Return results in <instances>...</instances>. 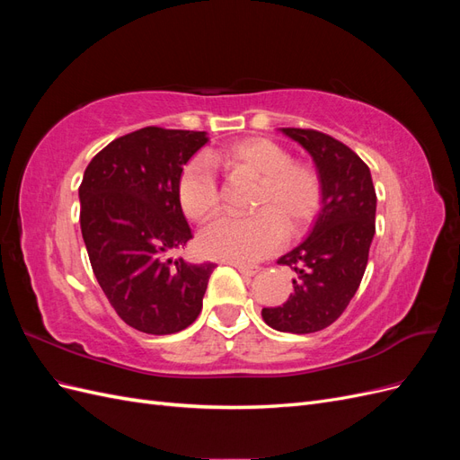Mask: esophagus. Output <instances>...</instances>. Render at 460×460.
Returning a JSON list of instances; mask_svg holds the SVG:
<instances>
[{
    "label": "esophagus",
    "instance_id": "1",
    "mask_svg": "<svg viewBox=\"0 0 460 460\" xmlns=\"http://www.w3.org/2000/svg\"><path fill=\"white\" fill-rule=\"evenodd\" d=\"M234 267L238 269L242 274H245V276H255V274H259V272L262 270V267H259V264H242V262H235Z\"/></svg>",
    "mask_w": 460,
    "mask_h": 460
}]
</instances>
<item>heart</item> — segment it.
<instances>
[{
  "label": "heart",
  "mask_w": 460,
  "mask_h": 460,
  "mask_svg": "<svg viewBox=\"0 0 460 460\" xmlns=\"http://www.w3.org/2000/svg\"><path fill=\"white\" fill-rule=\"evenodd\" d=\"M211 161L232 171L259 178L253 196V215H220L201 230L198 245L205 257L253 262L269 257L289 234H299L323 205V186L307 164L294 163L289 151L269 137H245L218 149ZM211 161L203 155L190 159L180 171L176 198L188 218L205 220L220 201V188Z\"/></svg>",
  "instance_id": "b5f03b06"
}]
</instances>
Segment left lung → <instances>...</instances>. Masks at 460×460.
<instances>
[{
    "label": "left lung",
    "instance_id": "8db88e82",
    "mask_svg": "<svg viewBox=\"0 0 460 460\" xmlns=\"http://www.w3.org/2000/svg\"><path fill=\"white\" fill-rule=\"evenodd\" d=\"M311 153L323 208L311 235L278 259L296 270L294 294L262 309L270 328L313 333L341 316L363 280L376 232V190L368 164L336 137L313 128H282Z\"/></svg>",
    "mask_w": 460,
    "mask_h": 460
}]
</instances>
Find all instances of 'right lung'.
I'll return each mask as SVG.
<instances>
[{
    "instance_id": "add662e5",
    "label": "right lung",
    "mask_w": 460,
    "mask_h": 460,
    "mask_svg": "<svg viewBox=\"0 0 460 460\" xmlns=\"http://www.w3.org/2000/svg\"><path fill=\"white\" fill-rule=\"evenodd\" d=\"M205 144V132L140 128L97 153L78 188L97 282L124 323L153 336L176 333L199 316L217 267L169 257L193 238L176 182Z\"/></svg>"
}]
</instances>
